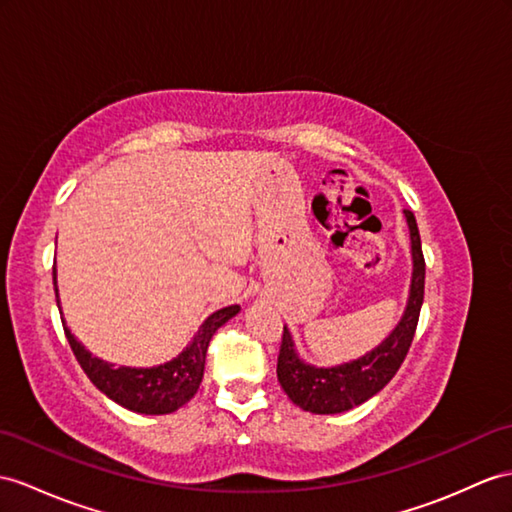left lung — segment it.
Instances as JSON below:
<instances>
[{
    "label": "left lung",
    "instance_id": "obj_1",
    "mask_svg": "<svg viewBox=\"0 0 512 512\" xmlns=\"http://www.w3.org/2000/svg\"><path fill=\"white\" fill-rule=\"evenodd\" d=\"M410 230V256H413V278H410L408 302L402 319L393 332L373 347L371 352L356 360L334 367H315L304 363L295 352V343L289 328L284 326L278 380L289 400L302 410L315 415L345 413L354 406L367 402L369 397L382 391L402 367L417 330L419 310L423 304V282H426V263H423L421 236L415 215L404 210Z\"/></svg>",
    "mask_w": 512,
    "mask_h": 512
}]
</instances>
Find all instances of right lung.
<instances>
[{
    "label": "right lung",
    "mask_w": 512,
    "mask_h": 512,
    "mask_svg": "<svg viewBox=\"0 0 512 512\" xmlns=\"http://www.w3.org/2000/svg\"><path fill=\"white\" fill-rule=\"evenodd\" d=\"M54 289H56V304L58 286H56V269H54ZM239 306H226L210 315L202 326H199L193 341L184 347L169 363L156 367H115L106 360L93 356L86 347L71 334L65 326L67 341L76 354L80 367L84 369L89 380L102 391L112 402L141 415H169L173 410L184 406L197 393L199 384L204 378L206 352L213 334L239 313Z\"/></svg>",
    "instance_id": "add662e5"
}]
</instances>
